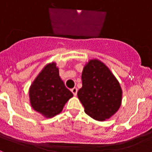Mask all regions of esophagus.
<instances>
[{
  "mask_svg": "<svg viewBox=\"0 0 152 152\" xmlns=\"http://www.w3.org/2000/svg\"><path fill=\"white\" fill-rule=\"evenodd\" d=\"M71 91H72V94H73L75 95V96H77V88H72V89L71 90Z\"/></svg>",
  "mask_w": 152,
  "mask_h": 152,
  "instance_id": "obj_1",
  "label": "esophagus"
}]
</instances>
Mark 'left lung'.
<instances>
[{"mask_svg":"<svg viewBox=\"0 0 152 152\" xmlns=\"http://www.w3.org/2000/svg\"><path fill=\"white\" fill-rule=\"evenodd\" d=\"M82 88L77 96L84 112L97 121H105L121 106L123 91L119 81L104 63L91 59L84 67Z\"/></svg>","mask_w":152,"mask_h":152,"instance_id":"1","label":"left lung"}]
</instances>
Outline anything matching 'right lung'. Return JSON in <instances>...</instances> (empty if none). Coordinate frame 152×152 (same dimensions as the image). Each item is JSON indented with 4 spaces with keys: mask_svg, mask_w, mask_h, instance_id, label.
<instances>
[{
    "mask_svg": "<svg viewBox=\"0 0 152 152\" xmlns=\"http://www.w3.org/2000/svg\"><path fill=\"white\" fill-rule=\"evenodd\" d=\"M31 107L45 118H52L62 111L72 94L59 76L56 62L47 64L33 80L29 91Z\"/></svg>",
    "mask_w": 152,
    "mask_h": 152,
    "instance_id": "add662e5",
    "label": "right lung"
}]
</instances>
